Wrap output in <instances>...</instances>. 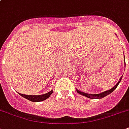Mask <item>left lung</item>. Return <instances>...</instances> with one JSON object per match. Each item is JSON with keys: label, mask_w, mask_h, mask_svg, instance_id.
<instances>
[{"label": "left lung", "mask_w": 129, "mask_h": 129, "mask_svg": "<svg viewBox=\"0 0 129 129\" xmlns=\"http://www.w3.org/2000/svg\"><path fill=\"white\" fill-rule=\"evenodd\" d=\"M125 62V61H124ZM122 77H120V80L118 82V83L116 84L115 86L113 87L112 88H111L110 90H107V91H105V92H103L102 93H100V94H87V93H84V92H80V90H77V92L78 93V94H80L81 95H83V96H86L87 98H92V99H98V98H104V96H107L108 94H110V93H112L113 91H114L115 89L116 88V87L118 86V84L120 83V82L121 81V79H122Z\"/></svg>", "instance_id": "8db88e82"}]
</instances>
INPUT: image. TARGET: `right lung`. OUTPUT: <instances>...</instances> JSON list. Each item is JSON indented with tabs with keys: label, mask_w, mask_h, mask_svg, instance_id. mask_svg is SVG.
Here are the masks:
<instances>
[{
	"label": "right lung",
	"mask_w": 129,
	"mask_h": 129,
	"mask_svg": "<svg viewBox=\"0 0 129 129\" xmlns=\"http://www.w3.org/2000/svg\"><path fill=\"white\" fill-rule=\"evenodd\" d=\"M52 93L53 90H51L50 92H49L48 93L42 94V95H38V96H35V95H25V94H20V93H19V94L21 96H23V98H26V99L30 100L31 102H41V101H43V100H46L47 98H48Z\"/></svg>",
	"instance_id": "add662e5"
}]
</instances>
